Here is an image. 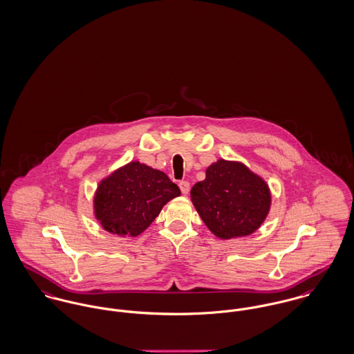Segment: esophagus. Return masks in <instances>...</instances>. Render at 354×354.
Masks as SVG:
<instances>
[{
    "label": "esophagus",
    "mask_w": 354,
    "mask_h": 354,
    "mask_svg": "<svg viewBox=\"0 0 354 354\" xmlns=\"http://www.w3.org/2000/svg\"><path fill=\"white\" fill-rule=\"evenodd\" d=\"M179 187H180V191H182V194H189V191H190V183L187 182V180H182V182H179Z\"/></svg>",
    "instance_id": "1"
}]
</instances>
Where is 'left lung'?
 Masks as SVG:
<instances>
[{
    "label": "left lung",
    "instance_id": "obj_1",
    "mask_svg": "<svg viewBox=\"0 0 354 354\" xmlns=\"http://www.w3.org/2000/svg\"><path fill=\"white\" fill-rule=\"evenodd\" d=\"M191 201L205 225L221 240L249 236L270 213L268 185L240 162L219 159L206 179L191 189Z\"/></svg>",
    "mask_w": 354,
    "mask_h": 354
}]
</instances>
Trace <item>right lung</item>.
<instances>
[{"label": "right lung", "mask_w": 354, "mask_h": 354, "mask_svg": "<svg viewBox=\"0 0 354 354\" xmlns=\"http://www.w3.org/2000/svg\"><path fill=\"white\" fill-rule=\"evenodd\" d=\"M179 195V187L164 172L131 162L100 182L94 214L106 232L136 237Z\"/></svg>", "instance_id": "1"}]
</instances>
